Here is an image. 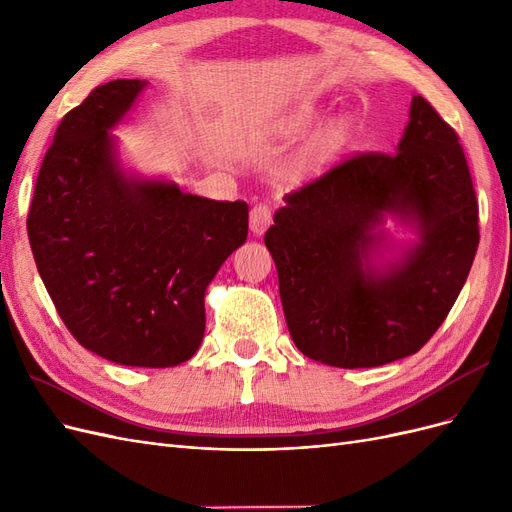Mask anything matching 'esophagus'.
Listing matches in <instances>:
<instances>
[{"label":"esophagus","instance_id":"34e87169","mask_svg":"<svg viewBox=\"0 0 512 512\" xmlns=\"http://www.w3.org/2000/svg\"><path fill=\"white\" fill-rule=\"evenodd\" d=\"M269 224H271L269 205H256L250 211V230L254 232L256 237H260V235H265V230L269 228Z\"/></svg>","mask_w":512,"mask_h":512}]
</instances>
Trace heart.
I'll return each mask as SVG.
<instances>
[{
	"label": "heart",
	"mask_w": 512,
	"mask_h": 512,
	"mask_svg": "<svg viewBox=\"0 0 512 512\" xmlns=\"http://www.w3.org/2000/svg\"><path fill=\"white\" fill-rule=\"evenodd\" d=\"M318 117V106H297L282 119L280 132L284 136H301L314 126ZM350 134L352 121L348 117H337L329 123H324L320 130H316L297 151L292 153L284 166V179L292 185H299L318 177L322 170L337 158V153L346 147V143L350 141Z\"/></svg>",
	"instance_id": "b5f03b06"
}]
</instances>
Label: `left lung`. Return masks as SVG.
I'll return each mask as SVG.
<instances>
[{
  "instance_id": "8db88e82",
  "label": "left lung",
  "mask_w": 512,
  "mask_h": 512,
  "mask_svg": "<svg viewBox=\"0 0 512 512\" xmlns=\"http://www.w3.org/2000/svg\"><path fill=\"white\" fill-rule=\"evenodd\" d=\"M265 245L294 346L331 367L421 350L451 312L478 247V203L459 136L423 96L395 153H365L284 196ZM386 217L417 239L397 246Z\"/></svg>"
}]
</instances>
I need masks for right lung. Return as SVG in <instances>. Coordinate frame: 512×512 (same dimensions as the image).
I'll use <instances>...</instances> for the list:
<instances>
[{
    "mask_svg": "<svg viewBox=\"0 0 512 512\" xmlns=\"http://www.w3.org/2000/svg\"><path fill=\"white\" fill-rule=\"evenodd\" d=\"M145 87L104 83L61 119L27 235L76 342L117 365L175 367L203 342L205 292L247 239V205L123 168L113 130Z\"/></svg>",
    "mask_w": 512,
    "mask_h": 512,
    "instance_id": "obj_1",
    "label": "right lung"
}]
</instances>
